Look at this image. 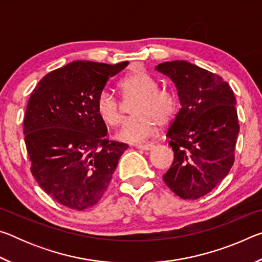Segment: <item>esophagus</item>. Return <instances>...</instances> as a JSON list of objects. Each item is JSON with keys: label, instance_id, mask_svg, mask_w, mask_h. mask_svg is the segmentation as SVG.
<instances>
[{"label": "esophagus", "instance_id": "obj_1", "mask_svg": "<svg viewBox=\"0 0 262 262\" xmlns=\"http://www.w3.org/2000/svg\"><path fill=\"white\" fill-rule=\"evenodd\" d=\"M154 147H155L154 144H139V145H136L137 149L144 150V151H149V150H151Z\"/></svg>", "mask_w": 262, "mask_h": 262}]
</instances>
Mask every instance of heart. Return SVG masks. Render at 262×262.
Returning <instances> with one entry per match:
<instances>
[{"label": "heart", "mask_w": 262, "mask_h": 262, "mask_svg": "<svg viewBox=\"0 0 262 262\" xmlns=\"http://www.w3.org/2000/svg\"><path fill=\"white\" fill-rule=\"evenodd\" d=\"M126 101L136 100L132 107L134 118L123 122L117 137L123 142L137 143L151 137L157 123L165 126L174 118L178 108L176 96L170 91L159 90L158 83L144 70L128 75L119 84ZM97 114L106 125L117 127L122 120V108L112 92L103 90L96 100Z\"/></svg>", "instance_id": "b5f03b06"}]
</instances>
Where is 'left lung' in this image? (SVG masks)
Returning a JSON list of instances; mask_svg holds the SVG:
<instances>
[{"mask_svg":"<svg viewBox=\"0 0 262 262\" xmlns=\"http://www.w3.org/2000/svg\"><path fill=\"white\" fill-rule=\"evenodd\" d=\"M155 69L174 83L181 105L166 133L174 159L163 179L181 199L195 200L211 192L233 165L236 97L223 78L187 61Z\"/></svg>","mask_w":262,"mask_h":262,"instance_id":"left-lung-1","label":"left lung"}]
</instances>
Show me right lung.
Masks as SVG:
<instances>
[{
	"label": "right lung",
	"instance_id": "add662e5",
	"mask_svg": "<svg viewBox=\"0 0 262 262\" xmlns=\"http://www.w3.org/2000/svg\"><path fill=\"white\" fill-rule=\"evenodd\" d=\"M127 66L70 62L43 76L30 96L24 135L31 172L70 209H88L100 200L128 148L106 139L107 128L96 110L108 78Z\"/></svg>",
	"mask_w": 262,
	"mask_h": 262
}]
</instances>
